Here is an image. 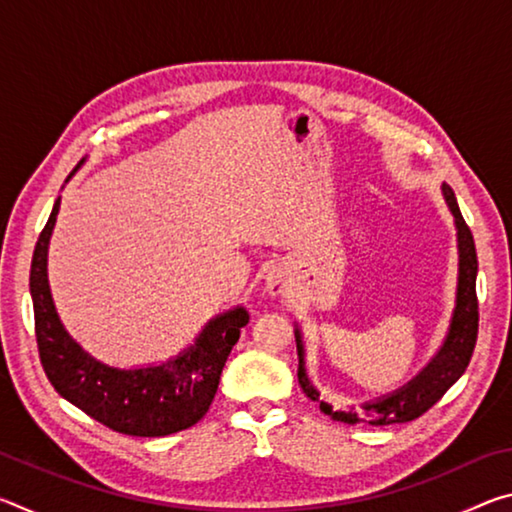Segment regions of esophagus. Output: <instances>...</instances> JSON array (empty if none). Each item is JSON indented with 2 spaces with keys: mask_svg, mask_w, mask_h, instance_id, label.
<instances>
[{
  "mask_svg": "<svg viewBox=\"0 0 512 512\" xmlns=\"http://www.w3.org/2000/svg\"><path fill=\"white\" fill-rule=\"evenodd\" d=\"M266 291L271 293V296H280V293H284L282 277L275 275V273H268L266 275Z\"/></svg>",
  "mask_w": 512,
  "mask_h": 512,
  "instance_id": "obj_1",
  "label": "esophagus"
}]
</instances>
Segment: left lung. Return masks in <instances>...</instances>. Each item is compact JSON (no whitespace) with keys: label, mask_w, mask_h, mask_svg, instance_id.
Masks as SVG:
<instances>
[{"label":"left lung","mask_w":512,"mask_h":512,"mask_svg":"<svg viewBox=\"0 0 512 512\" xmlns=\"http://www.w3.org/2000/svg\"><path fill=\"white\" fill-rule=\"evenodd\" d=\"M443 196L447 201L449 212L454 214L456 223V239H458V284H456V307L449 323V332L443 345L436 352L427 366L415 375L409 384H404L397 391L377 397L375 402H366L361 411H334L332 404L318 400V391L311 384L305 368V345H302V334L296 327V343H298V381L302 391L320 404V411L329 415L332 420L348 422V424H372V427H384V424H402L420 418L427 413L440 397H443L449 386L463 375L467 363L472 359L476 334H479V302H476V248L472 232L467 228L461 210H458L456 196L452 187L443 185Z\"/></svg>","instance_id":"1"}]
</instances>
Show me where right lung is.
I'll return each mask as SVG.
<instances>
[{
	"label": "right lung",
	"mask_w": 512,
	"mask_h": 512,
	"mask_svg": "<svg viewBox=\"0 0 512 512\" xmlns=\"http://www.w3.org/2000/svg\"><path fill=\"white\" fill-rule=\"evenodd\" d=\"M58 210L60 196L33 250L29 277L40 363L51 386L90 418L126 436L158 438L194 427L210 409L232 345L248 323V311L244 307L223 311L203 327L189 348L160 366L126 370L94 359L67 334L51 298L47 250Z\"/></svg>",
	"instance_id": "obj_1"
}]
</instances>
